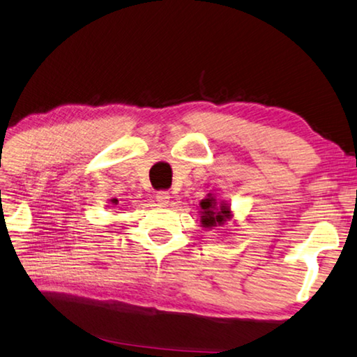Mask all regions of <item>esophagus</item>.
<instances>
[{
    "label": "esophagus",
    "instance_id": "esophagus-1",
    "mask_svg": "<svg viewBox=\"0 0 357 357\" xmlns=\"http://www.w3.org/2000/svg\"><path fill=\"white\" fill-rule=\"evenodd\" d=\"M171 202V193L167 191H158L156 193V204L161 207H166Z\"/></svg>",
    "mask_w": 357,
    "mask_h": 357
}]
</instances>
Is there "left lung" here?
<instances>
[{"mask_svg":"<svg viewBox=\"0 0 357 357\" xmlns=\"http://www.w3.org/2000/svg\"><path fill=\"white\" fill-rule=\"evenodd\" d=\"M199 213H201V227L202 228H213L222 227L229 218H233V211L228 202L217 201L212 193L207 195L204 199L199 202Z\"/></svg>","mask_w":357,"mask_h":357,"instance_id":"obj_1","label":"left lung"}]
</instances>
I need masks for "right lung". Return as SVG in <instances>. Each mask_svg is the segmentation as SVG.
Returning a JSON list of instances; mask_svg holds the SVG:
<instances>
[{"mask_svg":"<svg viewBox=\"0 0 357 357\" xmlns=\"http://www.w3.org/2000/svg\"><path fill=\"white\" fill-rule=\"evenodd\" d=\"M109 202H112V204H118V199H109Z\"/></svg>","mask_w":357,"mask_h":357,"instance_id":"add662e5","label":"right lung"}]
</instances>
